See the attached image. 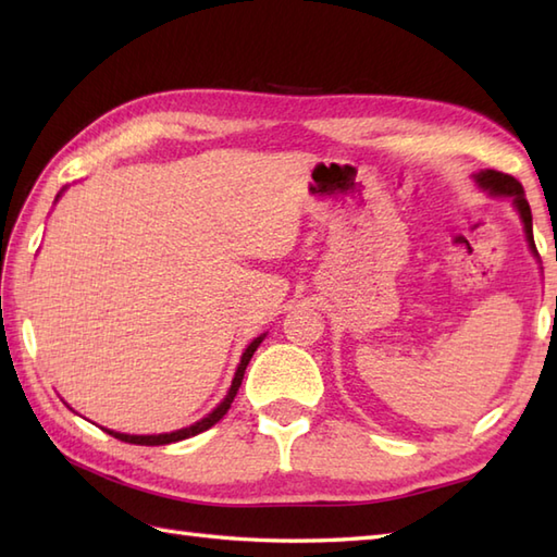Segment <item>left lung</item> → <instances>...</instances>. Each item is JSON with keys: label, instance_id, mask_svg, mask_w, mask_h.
I'll list each match as a JSON object with an SVG mask.
<instances>
[{"label": "left lung", "instance_id": "obj_1", "mask_svg": "<svg viewBox=\"0 0 557 557\" xmlns=\"http://www.w3.org/2000/svg\"><path fill=\"white\" fill-rule=\"evenodd\" d=\"M474 180L481 188H486L491 196H503V198H512V203L519 212V218L524 222V232H527V242L531 246V251L536 253V244H534V230H531V208L524 198V188L519 184L515 176L510 174H503V172H495V170H483L479 174H474Z\"/></svg>", "mask_w": 557, "mask_h": 557}]
</instances>
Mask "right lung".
<instances>
[{"label": "right lung", "instance_id": "obj_1", "mask_svg": "<svg viewBox=\"0 0 557 557\" xmlns=\"http://www.w3.org/2000/svg\"><path fill=\"white\" fill-rule=\"evenodd\" d=\"M57 198H59V196H57ZM263 337H265V335L256 337V339L251 342V345L246 347V351L242 354V363L236 366V373H234V381H232V387H230L227 397H224V399L220 401V405L208 413L206 419L196 421L194 425H188V429H180V431H172V433H160V435H128V433H116V431H110V429H102V431H108L110 435H114L116 441L134 443V445H170V443H180V441H186V437H191V435H198V433L208 431L210 425H215V423L224 417V413H227V409L232 407V401H234V397H236V389H239V385H242V381H244L246 366H248V361H251L253 351L258 349L260 342H263Z\"/></svg>", "mask_w": 557, "mask_h": 557}]
</instances>
